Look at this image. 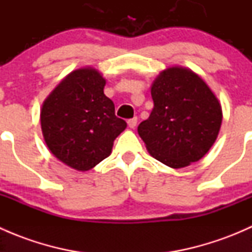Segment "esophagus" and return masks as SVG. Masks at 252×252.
Listing matches in <instances>:
<instances>
[{
    "label": "esophagus",
    "instance_id": "esophagus-1",
    "mask_svg": "<svg viewBox=\"0 0 252 252\" xmlns=\"http://www.w3.org/2000/svg\"><path fill=\"white\" fill-rule=\"evenodd\" d=\"M136 123H138V118H136V117H134V118L129 119L128 121V126L130 129H134L136 126Z\"/></svg>",
    "mask_w": 252,
    "mask_h": 252
}]
</instances>
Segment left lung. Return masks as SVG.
<instances>
[{
  "mask_svg": "<svg viewBox=\"0 0 252 252\" xmlns=\"http://www.w3.org/2000/svg\"><path fill=\"white\" fill-rule=\"evenodd\" d=\"M151 96V114L138 126L149 154L171 168L201 159L222 124V107L207 84L188 68L171 67L155 79Z\"/></svg>",
  "mask_w": 252,
  "mask_h": 252,
  "instance_id": "8db88e82",
  "label": "left lung"
}]
</instances>
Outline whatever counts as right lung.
Here are the masks:
<instances>
[{"label": "right lung", "mask_w": 252, "mask_h": 252, "mask_svg": "<svg viewBox=\"0 0 252 252\" xmlns=\"http://www.w3.org/2000/svg\"><path fill=\"white\" fill-rule=\"evenodd\" d=\"M106 79L97 69L79 68L67 75L44 101L40 113L45 142L56 158L85 172L112 152L126 128L103 94Z\"/></svg>", "instance_id": "right-lung-1"}]
</instances>
